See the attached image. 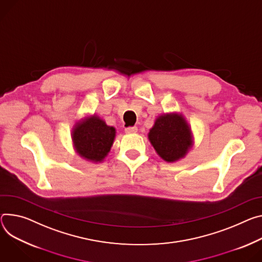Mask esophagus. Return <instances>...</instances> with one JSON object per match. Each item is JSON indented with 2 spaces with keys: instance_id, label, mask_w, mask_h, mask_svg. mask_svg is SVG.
I'll return each instance as SVG.
<instances>
[{
  "instance_id": "1",
  "label": "esophagus",
  "mask_w": 262,
  "mask_h": 262,
  "mask_svg": "<svg viewBox=\"0 0 262 262\" xmlns=\"http://www.w3.org/2000/svg\"><path fill=\"white\" fill-rule=\"evenodd\" d=\"M138 132V127L137 126H132V127H126L125 128V133L126 134H136Z\"/></svg>"
}]
</instances>
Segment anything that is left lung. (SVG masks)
<instances>
[{
	"label": "left lung",
	"mask_w": 262,
	"mask_h": 262,
	"mask_svg": "<svg viewBox=\"0 0 262 262\" xmlns=\"http://www.w3.org/2000/svg\"><path fill=\"white\" fill-rule=\"evenodd\" d=\"M148 139L157 154L173 163L186 157L193 146L191 127L182 113H167L157 117Z\"/></svg>",
	"instance_id": "1"
}]
</instances>
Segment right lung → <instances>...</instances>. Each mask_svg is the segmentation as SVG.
Segmentation results:
<instances>
[{
	"instance_id": "obj_1",
	"label": "right lung",
	"mask_w": 262,
	"mask_h": 262,
	"mask_svg": "<svg viewBox=\"0 0 262 262\" xmlns=\"http://www.w3.org/2000/svg\"><path fill=\"white\" fill-rule=\"evenodd\" d=\"M71 136L73 147L80 158L91 163H101L113 146L116 129L94 114L77 121Z\"/></svg>"
}]
</instances>
